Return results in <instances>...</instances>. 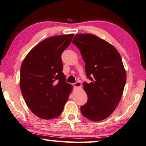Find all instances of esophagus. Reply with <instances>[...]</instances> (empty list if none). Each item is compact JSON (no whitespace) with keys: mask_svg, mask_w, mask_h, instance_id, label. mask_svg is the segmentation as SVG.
<instances>
[{"mask_svg":"<svg viewBox=\"0 0 146 146\" xmlns=\"http://www.w3.org/2000/svg\"><path fill=\"white\" fill-rule=\"evenodd\" d=\"M72 85L74 87L76 88V89H79V88L82 87V83H81L80 82H77L75 83H73Z\"/></svg>","mask_w":146,"mask_h":146,"instance_id":"34e87169","label":"esophagus"}]
</instances>
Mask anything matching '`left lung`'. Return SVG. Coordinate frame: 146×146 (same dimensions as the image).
Listing matches in <instances>:
<instances>
[{
  "instance_id": "1",
  "label": "left lung",
  "mask_w": 146,
  "mask_h": 146,
  "mask_svg": "<svg viewBox=\"0 0 146 146\" xmlns=\"http://www.w3.org/2000/svg\"><path fill=\"white\" fill-rule=\"evenodd\" d=\"M72 43L80 50L91 81L83 83L88 100L81 112L90 120H104L115 110L126 83L121 57L113 45L92 34L76 35Z\"/></svg>"
}]
</instances>
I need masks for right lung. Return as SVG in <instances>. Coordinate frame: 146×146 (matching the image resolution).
I'll return each instance as SVG.
<instances>
[{"instance_id":"right-lung-1","label":"right lung","mask_w":146,"mask_h":146,"mask_svg":"<svg viewBox=\"0 0 146 146\" xmlns=\"http://www.w3.org/2000/svg\"><path fill=\"white\" fill-rule=\"evenodd\" d=\"M74 34L44 39L32 48L21 67L20 87L28 108L39 118L50 120L63 111L72 86L66 82L61 54Z\"/></svg>"}]
</instances>
